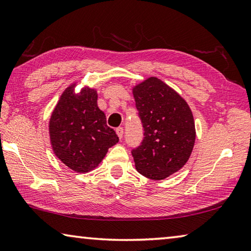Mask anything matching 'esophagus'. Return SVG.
<instances>
[{"label":"esophagus","mask_w":251,"mask_h":251,"mask_svg":"<svg viewBox=\"0 0 251 251\" xmlns=\"http://www.w3.org/2000/svg\"><path fill=\"white\" fill-rule=\"evenodd\" d=\"M116 134L118 135V137H120V139L123 138V135H124V128L123 127H117L116 128Z\"/></svg>","instance_id":"esophagus-1"}]
</instances>
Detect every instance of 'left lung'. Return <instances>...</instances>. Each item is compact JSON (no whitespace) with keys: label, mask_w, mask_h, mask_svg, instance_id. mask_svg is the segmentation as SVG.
Returning <instances> with one entry per match:
<instances>
[{"label":"left lung","mask_w":251,"mask_h":251,"mask_svg":"<svg viewBox=\"0 0 251 251\" xmlns=\"http://www.w3.org/2000/svg\"><path fill=\"white\" fill-rule=\"evenodd\" d=\"M144 138L131 150L135 167L150 179L160 180L184 166L192 154L196 130L193 113L182 97L157 77L133 88Z\"/></svg>","instance_id":"1"}]
</instances>
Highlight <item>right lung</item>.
I'll list each match as a JSON object with an SVG mask.
<instances>
[{
	"mask_svg": "<svg viewBox=\"0 0 251 251\" xmlns=\"http://www.w3.org/2000/svg\"><path fill=\"white\" fill-rule=\"evenodd\" d=\"M75 84L67 87L50 120L52 148L62 163L77 173H87L99 164L108 148L118 143L115 130L106 124L97 106V93L85 87L75 94Z\"/></svg>",
	"mask_w": 251,
	"mask_h": 251,
	"instance_id": "right-lung-1",
	"label": "right lung"
}]
</instances>
